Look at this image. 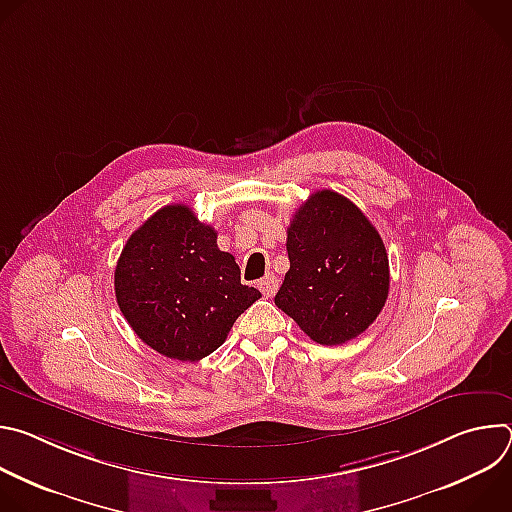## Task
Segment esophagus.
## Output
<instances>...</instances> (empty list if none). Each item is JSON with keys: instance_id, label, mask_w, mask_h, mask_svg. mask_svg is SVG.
Returning a JSON list of instances; mask_svg holds the SVG:
<instances>
[{"instance_id": "esophagus-1", "label": "esophagus", "mask_w": 512, "mask_h": 512, "mask_svg": "<svg viewBox=\"0 0 512 512\" xmlns=\"http://www.w3.org/2000/svg\"><path fill=\"white\" fill-rule=\"evenodd\" d=\"M277 287H279V279H277L275 275H265V277L259 281V289H261V294H263L265 298H273Z\"/></svg>"}]
</instances>
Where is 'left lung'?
I'll list each match as a JSON object with an SVG mask.
<instances>
[{
    "label": "left lung",
    "mask_w": 512,
    "mask_h": 512,
    "mask_svg": "<svg viewBox=\"0 0 512 512\" xmlns=\"http://www.w3.org/2000/svg\"><path fill=\"white\" fill-rule=\"evenodd\" d=\"M289 271L275 306L318 344L367 330L389 296V257L379 231L346 196L314 192L287 227Z\"/></svg>",
    "instance_id": "obj_1"
}]
</instances>
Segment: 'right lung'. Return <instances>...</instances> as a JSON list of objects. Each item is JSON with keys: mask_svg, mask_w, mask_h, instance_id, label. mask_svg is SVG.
Masks as SVG:
<instances>
[{"mask_svg": "<svg viewBox=\"0 0 512 512\" xmlns=\"http://www.w3.org/2000/svg\"><path fill=\"white\" fill-rule=\"evenodd\" d=\"M115 296L145 344L182 362L214 352L261 298L241 283L235 257L218 249L216 231L184 204L160 208L127 239Z\"/></svg>", "mask_w": 512, "mask_h": 512, "instance_id": "obj_1", "label": "right lung"}]
</instances>
